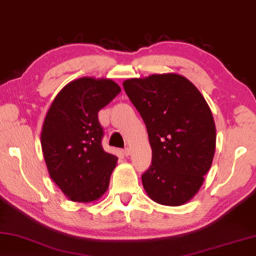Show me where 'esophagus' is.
<instances>
[{
  "label": "esophagus",
  "instance_id": "1",
  "mask_svg": "<svg viewBox=\"0 0 256 256\" xmlns=\"http://www.w3.org/2000/svg\"><path fill=\"white\" fill-rule=\"evenodd\" d=\"M122 152H124V154L126 156H129V155H130V153H132L130 148H129V147H126V148H124Z\"/></svg>",
  "mask_w": 256,
  "mask_h": 256
}]
</instances>
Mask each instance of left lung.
<instances>
[{
    "instance_id": "1",
    "label": "left lung",
    "mask_w": 256,
    "mask_h": 256,
    "mask_svg": "<svg viewBox=\"0 0 256 256\" xmlns=\"http://www.w3.org/2000/svg\"><path fill=\"white\" fill-rule=\"evenodd\" d=\"M122 85L148 132L153 155L142 176L147 194L160 204L188 202L202 186L216 147L207 102L189 80L178 74L130 78Z\"/></svg>"
}]
</instances>
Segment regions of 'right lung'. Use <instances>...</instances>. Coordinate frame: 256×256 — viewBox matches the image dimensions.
<instances>
[{"label":"right lung","instance_id":"add662e5","mask_svg":"<svg viewBox=\"0 0 256 256\" xmlns=\"http://www.w3.org/2000/svg\"><path fill=\"white\" fill-rule=\"evenodd\" d=\"M121 92L111 80L82 78L66 85L47 112L42 148L49 176L72 201L98 200L118 158L103 150L98 112Z\"/></svg>","mask_w":256,"mask_h":256}]
</instances>
